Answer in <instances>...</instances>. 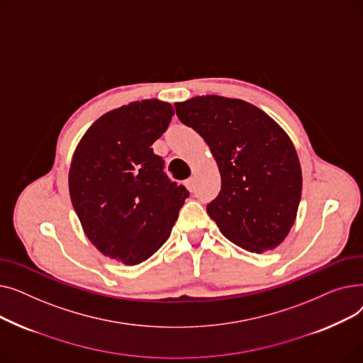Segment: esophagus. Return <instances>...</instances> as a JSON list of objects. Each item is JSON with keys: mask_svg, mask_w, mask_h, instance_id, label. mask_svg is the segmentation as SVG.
<instances>
[{"mask_svg": "<svg viewBox=\"0 0 363 363\" xmlns=\"http://www.w3.org/2000/svg\"><path fill=\"white\" fill-rule=\"evenodd\" d=\"M185 186H186L188 191H193V189H194V178H193V177L188 178V179L185 181Z\"/></svg>", "mask_w": 363, "mask_h": 363, "instance_id": "esophagus-1", "label": "esophagus"}]
</instances>
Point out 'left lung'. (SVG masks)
<instances>
[{
    "mask_svg": "<svg viewBox=\"0 0 363 363\" xmlns=\"http://www.w3.org/2000/svg\"><path fill=\"white\" fill-rule=\"evenodd\" d=\"M182 123L199 132L220 174V193L207 206L219 231L241 249L278 247L297 218L301 166L289 133L240 99L197 95L175 103Z\"/></svg>",
    "mask_w": 363,
    "mask_h": 363,
    "instance_id": "obj_1",
    "label": "left lung"
}]
</instances>
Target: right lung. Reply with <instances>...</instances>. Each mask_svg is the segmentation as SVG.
<instances>
[{"label":"right lung","mask_w":363,"mask_h":363,"mask_svg":"<svg viewBox=\"0 0 363 363\" xmlns=\"http://www.w3.org/2000/svg\"><path fill=\"white\" fill-rule=\"evenodd\" d=\"M175 111L150 99L110 110L78 143L69 169V194L82 230L101 255L140 264L169 238L189 196L172 182L151 145Z\"/></svg>","instance_id":"1"}]
</instances>
